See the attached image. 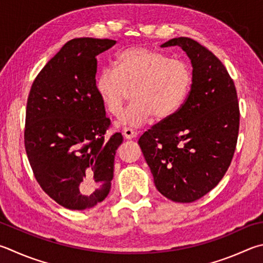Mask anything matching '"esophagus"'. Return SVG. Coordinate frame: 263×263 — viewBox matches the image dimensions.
<instances>
[{"mask_svg": "<svg viewBox=\"0 0 263 263\" xmlns=\"http://www.w3.org/2000/svg\"><path fill=\"white\" fill-rule=\"evenodd\" d=\"M123 136L125 139H133L137 137V131L132 130L131 127H124L123 128Z\"/></svg>", "mask_w": 263, "mask_h": 263, "instance_id": "obj_1", "label": "esophagus"}]
</instances>
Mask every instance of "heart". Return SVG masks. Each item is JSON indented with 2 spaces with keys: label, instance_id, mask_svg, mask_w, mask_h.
Instances as JSON below:
<instances>
[{
  "label": "heart",
  "instance_id": "1",
  "mask_svg": "<svg viewBox=\"0 0 263 263\" xmlns=\"http://www.w3.org/2000/svg\"><path fill=\"white\" fill-rule=\"evenodd\" d=\"M192 82V70L186 62L145 47H132L116 56L114 69L100 71L95 90L108 112L115 116L132 90L133 102L119 124L141 126L154 115H173L187 97Z\"/></svg>",
  "mask_w": 263,
  "mask_h": 263
}]
</instances>
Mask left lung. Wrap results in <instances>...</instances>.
Instances as JSON below:
<instances>
[{"label": "left lung", "instance_id": "obj_1", "mask_svg": "<svg viewBox=\"0 0 263 263\" xmlns=\"http://www.w3.org/2000/svg\"><path fill=\"white\" fill-rule=\"evenodd\" d=\"M179 46L192 63L193 82L177 111L140 137V145L159 192L189 203L216 186L232 161L239 131L235 83L213 52L190 37L161 47Z\"/></svg>", "mask_w": 263, "mask_h": 263}]
</instances>
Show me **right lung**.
Instances as JSON below:
<instances>
[{
    "label": "right lung",
    "instance_id": "obj_1",
    "mask_svg": "<svg viewBox=\"0 0 263 263\" xmlns=\"http://www.w3.org/2000/svg\"><path fill=\"white\" fill-rule=\"evenodd\" d=\"M116 44L77 37L66 42L36 76L26 106L25 151L34 177L55 201L85 211L110 192L121 133L110 126L95 90L97 56Z\"/></svg>",
    "mask_w": 263,
    "mask_h": 263
}]
</instances>
